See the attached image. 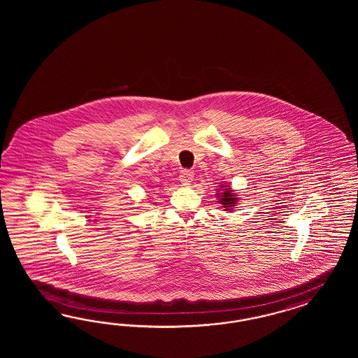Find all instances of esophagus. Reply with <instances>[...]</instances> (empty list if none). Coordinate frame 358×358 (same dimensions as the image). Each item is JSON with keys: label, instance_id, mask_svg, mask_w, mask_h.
Segmentation results:
<instances>
[{"label": "esophagus", "instance_id": "34e87169", "mask_svg": "<svg viewBox=\"0 0 358 358\" xmlns=\"http://www.w3.org/2000/svg\"><path fill=\"white\" fill-rule=\"evenodd\" d=\"M193 177H194V172H192L189 169H185L180 173V181L184 185H189L193 181Z\"/></svg>", "mask_w": 358, "mask_h": 358}]
</instances>
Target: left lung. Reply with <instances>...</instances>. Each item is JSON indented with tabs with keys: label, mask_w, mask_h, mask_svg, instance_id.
I'll return each instance as SVG.
<instances>
[{
	"label": "left lung",
	"mask_w": 358,
	"mask_h": 358,
	"mask_svg": "<svg viewBox=\"0 0 358 358\" xmlns=\"http://www.w3.org/2000/svg\"><path fill=\"white\" fill-rule=\"evenodd\" d=\"M223 187V186H222ZM222 198H220V203L224 206L226 210H232V207L236 205V201H238V198H236V195L232 193V190H231V187L229 186H226V189H224V193H222L220 195Z\"/></svg>",
	"instance_id": "1"
}]
</instances>
